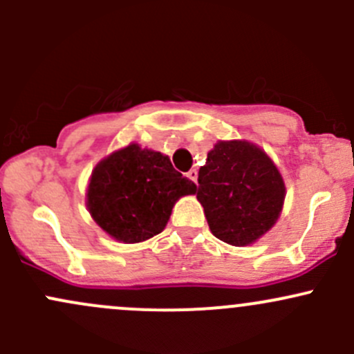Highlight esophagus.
Instances as JSON below:
<instances>
[{"instance_id":"obj_1","label":"esophagus","mask_w":354,"mask_h":354,"mask_svg":"<svg viewBox=\"0 0 354 354\" xmlns=\"http://www.w3.org/2000/svg\"><path fill=\"white\" fill-rule=\"evenodd\" d=\"M187 176L190 178V180L194 181V183H197V180H198V171H197V169H190V171H188V173H187Z\"/></svg>"}]
</instances>
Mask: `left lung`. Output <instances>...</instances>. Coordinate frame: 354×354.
<instances>
[{
	"label": "left lung",
	"instance_id": "8db88e82",
	"mask_svg": "<svg viewBox=\"0 0 354 354\" xmlns=\"http://www.w3.org/2000/svg\"><path fill=\"white\" fill-rule=\"evenodd\" d=\"M286 187L269 156L246 140H219L198 171L197 198L216 238L252 245L276 224Z\"/></svg>",
	"mask_w": 354,
	"mask_h": 354
}]
</instances>
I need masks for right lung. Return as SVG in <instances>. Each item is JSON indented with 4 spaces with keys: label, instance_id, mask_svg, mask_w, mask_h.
I'll return each instance as SVG.
<instances>
[{
    "label": "right lung",
    "instance_id": "add662e5",
    "mask_svg": "<svg viewBox=\"0 0 354 354\" xmlns=\"http://www.w3.org/2000/svg\"><path fill=\"white\" fill-rule=\"evenodd\" d=\"M197 192L169 157L130 144L94 167L87 188L92 219L123 243H140L166 227L178 198Z\"/></svg>",
    "mask_w": 354,
    "mask_h": 354
}]
</instances>
